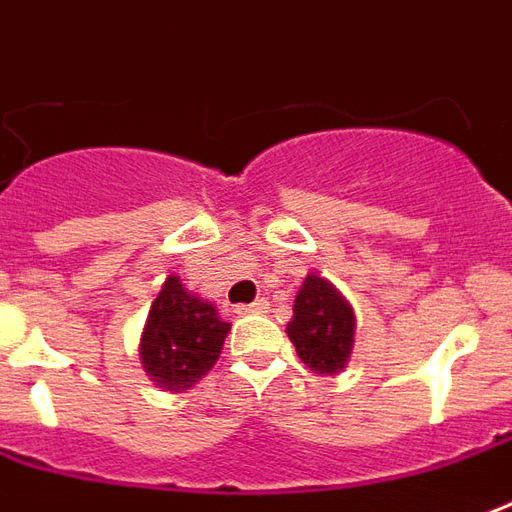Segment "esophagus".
I'll return each instance as SVG.
<instances>
[{
  "label": "esophagus",
  "mask_w": 512,
  "mask_h": 512,
  "mask_svg": "<svg viewBox=\"0 0 512 512\" xmlns=\"http://www.w3.org/2000/svg\"><path fill=\"white\" fill-rule=\"evenodd\" d=\"M234 313H237V316H248V313H267V300L261 297V300L248 302V305H234Z\"/></svg>",
  "instance_id": "esophagus-1"
}]
</instances>
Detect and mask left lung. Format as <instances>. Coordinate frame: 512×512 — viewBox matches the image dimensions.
<instances>
[{
    "mask_svg": "<svg viewBox=\"0 0 512 512\" xmlns=\"http://www.w3.org/2000/svg\"><path fill=\"white\" fill-rule=\"evenodd\" d=\"M289 341L300 360L316 374H341L352 354L354 313L335 292L333 283L308 275L294 300L292 322L286 324Z\"/></svg>",
    "mask_w": 512,
    "mask_h": 512,
    "instance_id": "obj_1",
    "label": "left lung"
}]
</instances>
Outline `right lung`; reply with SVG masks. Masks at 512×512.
I'll list each match as a JSON object with an SVG mask.
<instances>
[{"label": "right lung", "mask_w": 512, "mask_h": 512, "mask_svg": "<svg viewBox=\"0 0 512 512\" xmlns=\"http://www.w3.org/2000/svg\"><path fill=\"white\" fill-rule=\"evenodd\" d=\"M229 327L210 302L185 292L171 275L152 302L141 335L144 371L163 390H188L215 365Z\"/></svg>", "instance_id": "1"}]
</instances>
